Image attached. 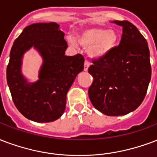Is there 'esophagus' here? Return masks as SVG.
I'll return each instance as SVG.
<instances>
[{"mask_svg":"<svg viewBox=\"0 0 157 157\" xmlns=\"http://www.w3.org/2000/svg\"><path fill=\"white\" fill-rule=\"evenodd\" d=\"M89 67H90V63L87 61V60H86V61H85V63H84V71H87Z\"/></svg>","mask_w":157,"mask_h":157,"instance_id":"esophagus-1","label":"esophagus"}]
</instances>
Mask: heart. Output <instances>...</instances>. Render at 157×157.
<instances>
[{
	"label": "heart",
	"mask_w": 157,
	"mask_h": 157,
	"mask_svg": "<svg viewBox=\"0 0 157 157\" xmlns=\"http://www.w3.org/2000/svg\"><path fill=\"white\" fill-rule=\"evenodd\" d=\"M76 40L92 58L100 59L109 54L118 44V33L115 29H106L100 27L85 29L76 35ZM67 41L72 47L76 46V39L68 37Z\"/></svg>",
	"instance_id": "b5f03b06"
}]
</instances>
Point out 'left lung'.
<instances>
[{"label":"left lung","mask_w":157,"mask_h":157,"mask_svg":"<svg viewBox=\"0 0 157 157\" xmlns=\"http://www.w3.org/2000/svg\"><path fill=\"white\" fill-rule=\"evenodd\" d=\"M123 28L120 44L103 58L93 61L94 81L89 97L94 107L108 116L125 115L139 107L151 76L150 51L145 38L127 20L112 21Z\"/></svg>","instance_id":"left-lung-1"}]
</instances>
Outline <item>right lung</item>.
<instances>
[{
    "mask_svg": "<svg viewBox=\"0 0 157 157\" xmlns=\"http://www.w3.org/2000/svg\"><path fill=\"white\" fill-rule=\"evenodd\" d=\"M59 26L55 22L27 26L10 53L6 79L12 100L23 115L37 123L55 121L63 115L67 91L84 70L82 55H65L67 43ZM32 47L43 59L39 79L33 82L22 73V57Z\"/></svg>",
    "mask_w": 157,
    "mask_h": 157,
    "instance_id": "right-lung-1",
    "label": "right lung"
}]
</instances>
